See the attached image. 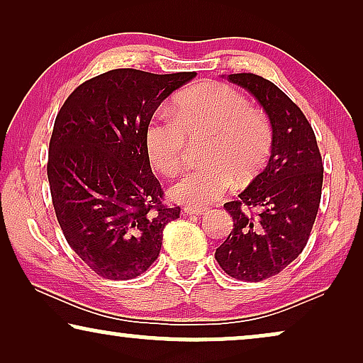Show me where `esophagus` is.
I'll return each mask as SVG.
<instances>
[{"instance_id":"1","label":"esophagus","mask_w":363,"mask_h":363,"mask_svg":"<svg viewBox=\"0 0 363 363\" xmlns=\"http://www.w3.org/2000/svg\"><path fill=\"white\" fill-rule=\"evenodd\" d=\"M208 211V208H201V206H183V213L185 215H205V213Z\"/></svg>"}]
</instances>
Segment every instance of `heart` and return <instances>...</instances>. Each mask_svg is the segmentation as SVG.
<instances>
[{
	"mask_svg": "<svg viewBox=\"0 0 363 363\" xmlns=\"http://www.w3.org/2000/svg\"><path fill=\"white\" fill-rule=\"evenodd\" d=\"M203 142L205 162L170 186L173 200L190 206L216 201L236 180L255 182L271 160L274 130L266 113L251 107L235 87L203 82L177 94L168 113L147 122L143 145L155 170L173 175L185 162L190 142Z\"/></svg>",
	"mask_w": 363,
	"mask_h": 363,
	"instance_id": "heart-1",
	"label": "heart"
}]
</instances>
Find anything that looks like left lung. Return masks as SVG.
Here are the masks:
<instances>
[{"instance_id": "1", "label": "left lung", "mask_w": 363, "mask_h": 363, "mask_svg": "<svg viewBox=\"0 0 363 363\" xmlns=\"http://www.w3.org/2000/svg\"><path fill=\"white\" fill-rule=\"evenodd\" d=\"M228 81L257 99L274 130L271 160L236 200L225 203L233 230L215 257L240 281L279 274L304 250L320 205L324 165L304 113L276 84L251 72Z\"/></svg>"}]
</instances>
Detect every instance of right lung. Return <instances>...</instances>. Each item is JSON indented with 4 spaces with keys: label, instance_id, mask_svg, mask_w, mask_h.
Wrapping results in <instances>:
<instances>
[{
    "label": "right lung",
    "instance_id": "add662e5",
    "mask_svg": "<svg viewBox=\"0 0 363 363\" xmlns=\"http://www.w3.org/2000/svg\"><path fill=\"white\" fill-rule=\"evenodd\" d=\"M196 72L113 69L62 104L49 140L48 178L62 235L104 279L127 281L160 255L180 206L163 203L143 132L157 107Z\"/></svg>",
    "mask_w": 363,
    "mask_h": 363
}]
</instances>
